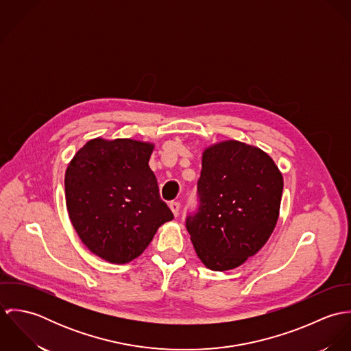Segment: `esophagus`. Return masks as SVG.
Listing matches in <instances>:
<instances>
[{"label":"esophagus","instance_id":"34e87169","mask_svg":"<svg viewBox=\"0 0 351 351\" xmlns=\"http://www.w3.org/2000/svg\"><path fill=\"white\" fill-rule=\"evenodd\" d=\"M169 206H170L171 212L174 213V216H177V215L180 213V202H178V201H171V202L169 204Z\"/></svg>","mask_w":351,"mask_h":351}]
</instances>
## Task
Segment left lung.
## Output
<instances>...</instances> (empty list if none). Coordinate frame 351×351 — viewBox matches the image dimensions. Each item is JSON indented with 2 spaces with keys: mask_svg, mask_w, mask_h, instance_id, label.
<instances>
[{
  "mask_svg": "<svg viewBox=\"0 0 351 351\" xmlns=\"http://www.w3.org/2000/svg\"><path fill=\"white\" fill-rule=\"evenodd\" d=\"M282 188V174L265 151L238 141L205 149L200 205L186 217L201 262L226 271L261 250L277 224Z\"/></svg>",
  "mask_w": 351,
  "mask_h": 351,
  "instance_id": "left-lung-1",
  "label": "left lung"
}]
</instances>
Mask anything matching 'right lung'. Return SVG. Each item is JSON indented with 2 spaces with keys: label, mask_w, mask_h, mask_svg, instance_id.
Here are the masks:
<instances>
[{
  "label": "right lung",
  "mask_w": 351,
  "mask_h": 351,
  "mask_svg": "<svg viewBox=\"0 0 351 351\" xmlns=\"http://www.w3.org/2000/svg\"><path fill=\"white\" fill-rule=\"evenodd\" d=\"M154 145L96 138L69 163L64 193L69 217L82 243L110 263H127L173 220L149 166Z\"/></svg>",
  "instance_id": "obj_1"
}]
</instances>
